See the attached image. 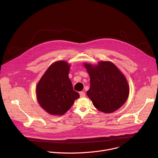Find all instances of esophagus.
<instances>
[{
  "mask_svg": "<svg viewBox=\"0 0 158 158\" xmlns=\"http://www.w3.org/2000/svg\"><path fill=\"white\" fill-rule=\"evenodd\" d=\"M79 94H80V97H81V98H83V97H84V96H85V93H84V92H82V91L79 92Z\"/></svg>",
  "mask_w": 158,
  "mask_h": 158,
  "instance_id": "obj_1",
  "label": "esophagus"
}]
</instances>
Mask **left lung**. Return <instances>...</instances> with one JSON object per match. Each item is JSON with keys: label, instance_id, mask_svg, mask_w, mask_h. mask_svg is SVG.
<instances>
[{"label": "left lung", "instance_id": "1", "mask_svg": "<svg viewBox=\"0 0 158 158\" xmlns=\"http://www.w3.org/2000/svg\"><path fill=\"white\" fill-rule=\"evenodd\" d=\"M90 77L87 96L94 106L104 113L119 109L127 101L129 87L123 74L111 62L101 61L98 65L84 63Z\"/></svg>", "mask_w": 158, "mask_h": 158}]
</instances>
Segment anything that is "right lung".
Instances as JSON below:
<instances>
[{
	"mask_svg": "<svg viewBox=\"0 0 158 158\" xmlns=\"http://www.w3.org/2000/svg\"><path fill=\"white\" fill-rule=\"evenodd\" d=\"M70 65L64 60L51 64L39 81L36 95L40 106L49 114L64 115L79 94L69 78Z\"/></svg>",
	"mask_w": 158,
	"mask_h": 158,
	"instance_id": "right-lung-1",
	"label": "right lung"
}]
</instances>
